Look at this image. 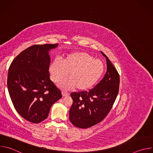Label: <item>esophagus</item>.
<instances>
[{
	"label": "esophagus",
	"mask_w": 153,
	"mask_h": 153,
	"mask_svg": "<svg viewBox=\"0 0 153 153\" xmlns=\"http://www.w3.org/2000/svg\"><path fill=\"white\" fill-rule=\"evenodd\" d=\"M62 96H63V97H66V96H68L69 95V93H67V92H66V91H63L62 92Z\"/></svg>",
	"instance_id": "obj_1"
}]
</instances>
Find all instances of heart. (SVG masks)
<instances>
[{
    "mask_svg": "<svg viewBox=\"0 0 153 153\" xmlns=\"http://www.w3.org/2000/svg\"><path fill=\"white\" fill-rule=\"evenodd\" d=\"M104 65L98 59H93L85 52H75L67 55L63 61L54 60L50 72L54 82H59L69 73V79L64 80L60 86L65 90L76 87L80 91L88 90L99 80L104 72Z\"/></svg>",
    "mask_w": 153,
    "mask_h": 153,
    "instance_id": "b5f03b06",
    "label": "heart"
}]
</instances>
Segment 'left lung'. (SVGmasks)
I'll use <instances>...</instances> for the list:
<instances>
[{
  "mask_svg": "<svg viewBox=\"0 0 153 153\" xmlns=\"http://www.w3.org/2000/svg\"><path fill=\"white\" fill-rule=\"evenodd\" d=\"M107 70L101 81L89 91L71 93L73 103L70 110V120L77 128H87L99 123L110 111L117 96L120 76L109 60Z\"/></svg>",
  "mask_w": 153,
  "mask_h": 153,
  "instance_id": "obj_1",
  "label": "left lung"
}]
</instances>
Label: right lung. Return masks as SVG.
Instances as JSON below:
<instances>
[{
    "label": "right lung",
    "instance_id": "1",
    "mask_svg": "<svg viewBox=\"0 0 153 153\" xmlns=\"http://www.w3.org/2000/svg\"><path fill=\"white\" fill-rule=\"evenodd\" d=\"M56 44L34 45L21 52L8 69L7 86L13 104L25 120L37 123L46 119L61 91L50 79L49 51Z\"/></svg>",
    "mask_w": 153,
    "mask_h": 153
}]
</instances>
